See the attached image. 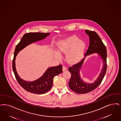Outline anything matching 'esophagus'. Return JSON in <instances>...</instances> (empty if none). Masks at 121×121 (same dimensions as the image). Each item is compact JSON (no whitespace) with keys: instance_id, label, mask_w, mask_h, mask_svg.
<instances>
[{"instance_id":"esophagus-1","label":"esophagus","mask_w":121,"mask_h":121,"mask_svg":"<svg viewBox=\"0 0 121 121\" xmlns=\"http://www.w3.org/2000/svg\"><path fill=\"white\" fill-rule=\"evenodd\" d=\"M67 68H66L65 66H63V72H64V71H65L66 70H67Z\"/></svg>"}]
</instances>
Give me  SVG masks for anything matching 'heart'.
I'll use <instances>...</instances> for the list:
<instances>
[{"label": "heart", "instance_id": "obj_1", "mask_svg": "<svg viewBox=\"0 0 121 121\" xmlns=\"http://www.w3.org/2000/svg\"><path fill=\"white\" fill-rule=\"evenodd\" d=\"M59 49L67 53V59L69 63H76L82 58L86 48V43L77 36L73 35L64 39L60 43ZM59 57L60 55L57 54Z\"/></svg>", "mask_w": 121, "mask_h": 121}]
</instances>
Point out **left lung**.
I'll use <instances>...</instances> for the list:
<instances>
[{
    "instance_id": "8db88e82",
    "label": "left lung",
    "mask_w": 121,
    "mask_h": 121,
    "mask_svg": "<svg viewBox=\"0 0 121 121\" xmlns=\"http://www.w3.org/2000/svg\"><path fill=\"white\" fill-rule=\"evenodd\" d=\"M85 32L89 36L90 39V44L85 57L92 53H99L103 59V68L96 80L91 84L84 82L80 75V68L85 58L68 68V71L71 74L70 80L68 82L69 87L74 92L79 94H86L95 89L101 83L107 70V50L105 45L95 31L85 30Z\"/></svg>"
}]
</instances>
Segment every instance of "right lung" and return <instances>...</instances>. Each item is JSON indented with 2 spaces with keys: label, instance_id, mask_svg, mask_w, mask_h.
<instances>
[{
  "label": "right lung",
  "instance_id": "add662e5",
  "mask_svg": "<svg viewBox=\"0 0 121 121\" xmlns=\"http://www.w3.org/2000/svg\"><path fill=\"white\" fill-rule=\"evenodd\" d=\"M49 33H28L25 34L19 43L15 48L13 60V69L15 78L20 85L26 91L35 94H42L49 91L53 83V79L55 76L62 73V65L48 68L43 75L38 79L33 82H26L20 78L16 72L15 59L17 53L30 43L44 39L49 35Z\"/></svg>",
  "mask_w": 121,
  "mask_h": 121
}]
</instances>
